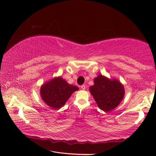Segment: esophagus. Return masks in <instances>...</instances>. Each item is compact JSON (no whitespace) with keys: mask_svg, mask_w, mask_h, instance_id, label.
<instances>
[{"mask_svg":"<svg viewBox=\"0 0 156 156\" xmlns=\"http://www.w3.org/2000/svg\"><path fill=\"white\" fill-rule=\"evenodd\" d=\"M81 88L83 90H85V89H86V86H85V85H81Z\"/></svg>","mask_w":156,"mask_h":156,"instance_id":"esophagus-1","label":"esophagus"}]
</instances>
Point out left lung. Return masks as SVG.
Returning a JSON list of instances; mask_svg holds the SVG:
<instances>
[{"instance_id":"obj_1","label":"left lung","mask_w":156,"mask_h":156,"mask_svg":"<svg viewBox=\"0 0 156 156\" xmlns=\"http://www.w3.org/2000/svg\"><path fill=\"white\" fill-rule=\"evenodd\" d=\"M94 81L90 91L99 108L109 111L120 104L125 92L123 85L118 80H110L100 75Z\"/></svg>"}]
</instances>
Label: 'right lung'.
Segmentation results:
<instances>
[{
    "label": "right lung",
    "instance_id": "obj_1",
    "mask_svg": "<svg viewBox=\"0 0 156 156\" xmlns=\"http://www.w3.org/2000/svg\"><path fill=\"white\" fill-rule=\"evenodd\" d=\"M78 90V87L69 84L62 78L57 77L45 83L41 87L40 94L47 105L57 109L62 107L72 93Z\"/></svg>",
    "mask_w": 156,
    "mask_h": 156
}]
</instances>
